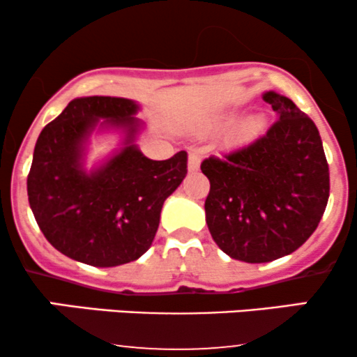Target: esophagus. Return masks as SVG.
Masks as SVG:
<instances>
[{
    "mask_svg": "<svg viewBox=\"0 0 357 357\" xmlns=\"http://www.w3.org/2000/svg\"><path fill=\"white\" fill-rule=\"evenodd\" d=\"M199 165H202V155L196 151H191L190 158H188V171L190 173H196L199 169Z\"/></svg>",
    "mask_w": 357,
    "mask_h": 357,
    "instance_id": "34e87169",
    "label": "esophagus"
}]
</instances>
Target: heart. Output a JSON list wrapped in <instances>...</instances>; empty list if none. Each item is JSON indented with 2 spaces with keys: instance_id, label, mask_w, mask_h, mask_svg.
Returning a JSON list of instances; mask_svg holds the SVG:
<instances>
[{
  "instance_id": "obj_1",
  "label": "heart",
  "mask_w": 357,
  "mask_h": 357,
  "mask_svg": "<svg viewBox=\"0 0 357 357\" xmlns=\"http://www.w3.org/2000/svg\"><path fill=\"white\" fill-rule=\"evenodd\" d=\"M228 121H231V117H223L221 124H227ZM265 124H267V121H265V117L261 116V114H252V116L243 119V121L236 126V129L233 130L230 137L231 144L241 146L252 142L253 139L260 136L261 130L265 129Z\"/></svg>"
}]
</instances>
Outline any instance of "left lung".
<instances>
[{"mask_svg": "<svg viewBox=\"0 0 357 357\" xmlns=\"http://www.w3.org/2000/svg\"><path fill=\"white\" fill-rule=\"evenodd\" d=\"M261 97L278 117L268 132L225 159L202 162L210 179L208 230L220 250L247 264L302 247L329 199V166L312 119L273 90Z\"/></svg>", "mask_w": 357, "mask_h": 357, "instance_id": "left-lung-1", "label": "left lung"}]
</instances>
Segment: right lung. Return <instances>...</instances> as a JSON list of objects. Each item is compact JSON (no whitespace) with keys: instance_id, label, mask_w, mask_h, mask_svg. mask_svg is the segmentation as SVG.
I'll return each mask as SVG.
<instances>
[{"instance_id":"obj_1","label":"right lung","mask_w":357,"mask_h":357,"mask_svg":"<svg viewBox=\"0 0 357 357\" xmlns=\"http://www.w3.org/2000/svg\"><path fill=\"white\" fill-rule=\"evenodd\" d=\"M137 102L124 97H79L36 141L28 174V202L40 230L60 253L92 267H117L153 245L162 204L188 173V154L166 161L141 153L144 122ZM93 130L123 134L117 151L84 167Z\"/></svg>"}]
</instances>
